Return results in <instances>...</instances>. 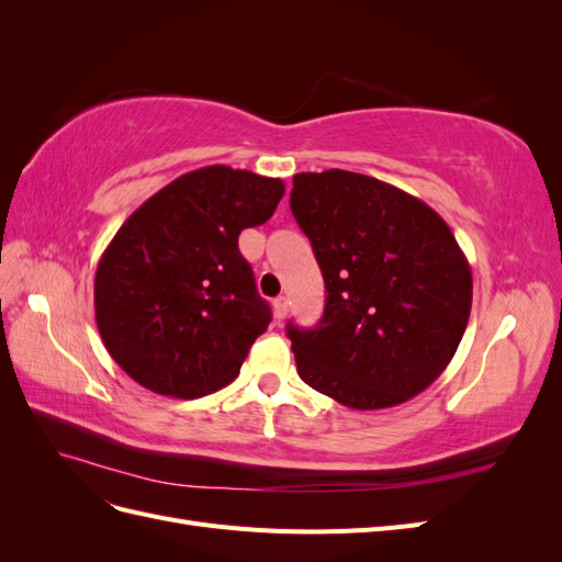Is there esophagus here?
Here are the masks:
<instances>
[{"instance_id":"obj_1","label":"esophagus","mask_w":562,"mask_h":562,"mask_svg":"<svg viewBox=\"0 0 562 562\" xmlns=\"http://www.w3.org/2000/svg\"><path fill=\"white\" fill-rule=\"evenodd\" d=\"M274 316H277V318H285V316H288V297L279 295V297L274 300Z\"/></svg>"}]
</instances>
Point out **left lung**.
Returning <instances> with one entry per match:
<instances>
[{"instance_id": "left-lung-1", "label": "left lung", "mask_w": 562, "mask_h": 562, "mask_svg": "<svg viewBox=\"0 0 562 562\" xmlns=\"http://www.w3.org/2000/svg\"><path fill=\"white\" fill-rule=\"evenodd\" d=\"M291 211L326 281L321 323H288L297 375L353 411L411 401L448 368L471 314V267L431 206L330 168L293 178Z\"/></svg>"}]
</instances>
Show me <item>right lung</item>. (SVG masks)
<instances>
[{"label": "right lung", "mask_w": 562, "mask_h": 562, "mask_svg": "<svg viewBox=\"0 0 562 562\" xmlns=\"http://www.w3.org/2000/svg\"><path fill=\"white\" fill-rule=\"evenodd\" d=\"M285 184L229 166L184 173L128 215L95 269V323L128 378L161 396L227 386L271 321L239 234Z\"/></svg>", "instance_id": "obj_1"}]
</instances>
